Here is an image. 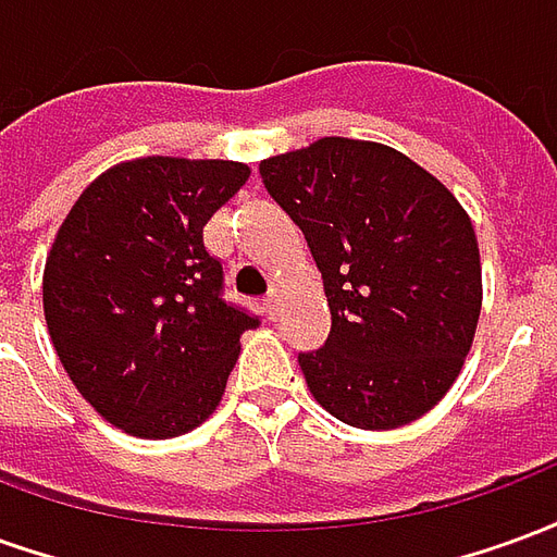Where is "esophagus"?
Wrapping results in <instances>:
<instances>
[{
	"mask_svg": "<svg viewBox=\"0 0 557 557\" xmlns=\"http://www.w3.org/2000/svg\"><path fill=\"white\" fill-rule=\"evenodd\" d=\"M262 310H265V315L271 319V322H277V310H280V295L277 292H271L265 298V304H262Z\"/></svg>",
	"mask_w": 557,
	"mask_h": 557,
	"instance_id": "esophagus-1",
	"label": "esophagus"
}]
</instances>
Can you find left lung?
Wrapping results in <instances>:
<instances>
[{
  "mask_svg": "<svg viewBox=\"0 0 557 557\" xmlns=\"http://www.w3.org/2000/svg\"><path fill=\"white\" fill-rule=\"evenodd\" d=\"M322 271L331 334L298 355L313 399L358 430H397L454 387L483 283L468 211L382 143L322 137L259 163Z\"/></svg>",
  "mask_w": 557,
  "mask_h": 557,
  "instance_id": "1",
  "label": "left lung"
}]
</instances>
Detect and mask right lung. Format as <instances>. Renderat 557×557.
<instances>
[{
  "mask_svg": "<svg viewBox=\"0 0 557 557\" xmlns=\"http://www.w3.org/2000/svg\"><path fill=\"white\" fill-rule=\"evenodd\" d=\"M250 178L238 160L137 158L79 194L44 265V319L83 399L137 438L220 406L256 315L220 298L202 226Z\"/></svg>",
  "mask_w": 557,
  "mask_h": 557,
  "instance_id": "obj_1",
  "label": "right lung"
}]
</instances>
